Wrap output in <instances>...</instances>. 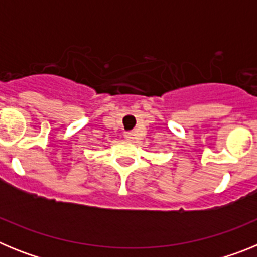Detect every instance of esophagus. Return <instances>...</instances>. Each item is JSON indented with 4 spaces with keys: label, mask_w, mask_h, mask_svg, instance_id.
<instances>
[{
    "label": "esophagus",
    "mask_w": 257,
    "mask_h": 257,
    "mask_svg": "<svg viewBox=\"0 0 257 257\" xmlns=\"http://www.w3.org/2000/svg\"><path fill=\"white\" fill-rule=\"evenodd\" d=\"M124 139L133 140L134 139V134L131 133V131H126V133H124Z\"/></svg>",
    "instance_id": "1"
}]
</instances>
